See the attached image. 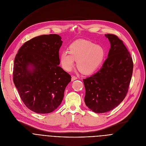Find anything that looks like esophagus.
Masks as SVG:
<instances>
[{
  "mask_svg": "<svg viewBox=\"0 0 146 146\" xmlns=\"http://www.w3.org/2000/svg\"><path fill=\"white\" fill-rule=\"evenodd\" d=\"M77 79V78L76 76H72V81H73Z\"/></svg>",
  "mask_w": 146,
  "mask_h": 146,
  "instance_id": "1",
  "label": "esophagus"
}]
</instances>
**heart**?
Listing matches in <instances>:
<instances>
[{
	"label": "heart",
	"mask_w": 146,
	"mask_h": 146,
	"mask_svg": "<svg viewBox=\"0 0 146 146\" xmlns=\"http://www.w3.org/2000/svg\"><path fill=\"white\" fill-rule=\"evenodd\" d=\"M106 52L104 48L92 41L86 40H76L70 45V51H62L60 60L63 68L72 70L77 60V68L83 73L88 74L96 71L102 64Z\"/></svg>",
	"instance_id": "1"
}]
</instances>
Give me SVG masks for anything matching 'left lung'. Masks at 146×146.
Wrapping results in <instances>:
<instances>
[{"instance_id": "left-lung-1", "label": "left lung", "mask_w": 146, "mask_h": 146, "mask_svg": "<svg viewBox=\"0 0 146 146\" xmlns=\"http://www.w3.org/2000/svg\"><path fill=\"white\" fill-rule=\"evenodd\" d=\"M105 36L110 43L108 58L99 71L83 79L85 103L96 113L108 112L122 102L128 91L133 68L132 58L122 41L114 35Z\"/></svg>"}]
</instances>
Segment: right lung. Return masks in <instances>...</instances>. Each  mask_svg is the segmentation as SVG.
I'll use <instances>...</instances> for the list:
<instances>
[{"label":"right lung","instance_id":"right-lung-1","mask_svg":"<svg viewBox=\"0 0 146 146\" xmlns=\"http://www.w3.org/2000/svg\"><path fill=\"white\" fill-rule=\"evenodd\" d=\"M61 38L56 34L34 37L15 57L14 83L25 106L35 113L47 114L57 109L71 81V76L59 66Z\"/></svg>","mask_w":146,"mask_h":146}]
</instances>
